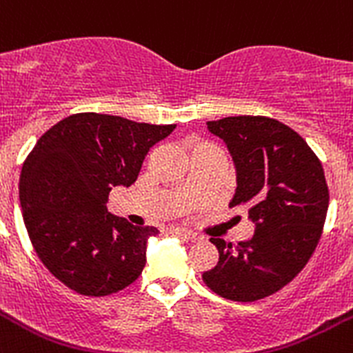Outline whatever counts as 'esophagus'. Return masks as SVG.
I'll use <instances>...</instances> for the list:
<instances>
[{
    "mask_svg": "<svg viewBox=\"0 0 353 353\" xmlns=\"http://www.w3.org/2000/svg\"><path fill=\"white\" fill-rule=\"evenodd\" d=\"M170 232L174 233V235L181 236V239H186V240H196V235L193 232H188V230H183V228H172Z\"/></svg>",
    "mask_w": 353,
    "mask_h": 353,
    "instance_id": "esophagus-1",
    "label": "esophagus"
}]
</instances>
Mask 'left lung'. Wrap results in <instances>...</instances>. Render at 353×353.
I'll return each mask as SVG.
<instances>
[{"mask_svg":"<svg viewBox=\"0 0 353 353\" xmlns=\"http://www.w3.org/2000/svg\"><path fill=\"white\" fill-rule=\"evenodd\" d=\"M207 128L232 154L230 207H247L254 235L236 245L210 239L219 261L202 279L221 298L256 301L288 285L314 254L329 207L324 169L298 132L273 118L228 117Z\"/></svg>","mask_w":353,"mask_h":353,"instance_id":"left-lung-1","label":"left lung"}]
</instances>
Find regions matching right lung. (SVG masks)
Wrapping results in <instances>:
<instances>
[{"mask_svg": "<svg viewBox=\"0 0 353 353\" xmlns=\"http://www.w3.org/2000/svg\"><path fill=\"white\" fill-rule=\"evenodd\" d=\"M174 128L78 113L45 132L26 158L19 181L26 230L48 272L78 294H113L143 272L158 230L111 214L108 196L136 183L148 151Z\"/></svg>", "mask_w": 353, "mask_h": 353, "instance_id": "right-lung-1", "label": "right lung"}]
</instances>
